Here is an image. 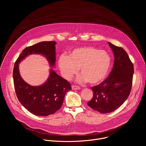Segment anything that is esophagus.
Wrapping results in <instances>:
<instances>
[{
    "mask_svg": "<svg viewBox=\"0 0 146 146\" xmlns=\"http://www.w3.org/2000/svg\"><path fill=\"white\" fill-rule=\"evenodd\" d=\"M72 89L74 90H77L80 89V88L78 86H74V85H72Z\"/></svg>",
    "mask_w": 146,
    "mask_h": 146,
    "instance_id": "esophagus-1",
    "label": "esophagus"
}]
</instances>
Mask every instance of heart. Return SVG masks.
Returning <instances> with one entry per match:
<instances>
[{"mask_svg": "<svg viewBox=\"0 0 146 146\" xmlns=\"http://www.w3.org/2000/svg\"><path fill=\"white\" fill-rule=\"evenodd\" d=\"M112 63V58L106 51L94 47H84L74 49L68 55H61L58 66L62 75L70 80L80 69L82 74L81 81L90 84H100L108 77Z\"/></svg>", "mask_w": 146, "mask_h": 146, "instance_id": "1", "label": "heart"}]
</instances>
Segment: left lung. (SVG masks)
Instances as JSON below:
<instances>
[{
	"instance_id": "obj_1",
	"label": "left lung",
	"mask_w": 146,
	"mask_h": 146,
	"mask_svg": "<svg viewBox=\"0 0 146 146\" xmlns=\"http://www.w3.org/2000/svg\"><path fill=\"white\" fill-rule=\"evenodd\" d=\"M114 56V62L109 77L91 89L92 99L88 105L100 113H109L119 108L128 98L132 85L133 65L122 47L108 43Z\"/></svg>"
}]
</instances>
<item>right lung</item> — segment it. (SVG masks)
Instances as JSON below:
<instances>
[{
    "label": "right lung",
    "instance_id": "right-lung-1",
    "mask_svg": "<svg viewBox=\"0 0 146 146\" xmlns=\"http://www.w3.org/2000/svg\"><path fill=\"white\" fill-rule=\"evenodd\" d=\"M56 42L41 41L27 47L15 62L13 80L15 94L19 102L29 111L38 116H47L55 113L62 106L66 93L72 90L71 84L51 69L47 81L40 86H31L21 77L18 64L32 54L44 55L51 66L55 62Z\"/></svg>",
    "mask_w": 146,
    "mask_h": 146
}]
</instances>
